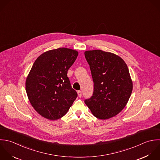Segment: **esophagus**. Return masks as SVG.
Here are the masks:
<instances>
[{
	"instance_id": "34e87169",
	"label": "esophagus",
	"mask_w": 160,
	"mask_h": 160,
	"mask_svg": "<svg viewBox=\"0 0 160 160\" xmlns=\"http://www.w3.org/2000/svg\"><path fill=\"white\" fill-rule=\"evenodd\" d=\"M77 93H78V97H82V91H80V90H79V91H78L77 92Z\"/></svg>"
}]
</instances>
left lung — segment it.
I'll return each instance as SVG.
<instances>
[{"label":"left lung","instance_id":"obj_1","mask_svg":"<svg viewBox=\"0 0 160 160\" xmlns=\"http://www.w3.org/2000/svg\"><path fill=\"white\" fill-rule=\"evenodd\" d=\"M85 57L94 83L93 95L85 103L97 118L113 117L125 108L132 92L128 67L119 56L101 50L86 51Z\"/></svg>","mask_w":160,"mask_h":160}]
</instances>
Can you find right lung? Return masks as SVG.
Instances as JSON below:
<instances>
[{
    "label": "right lung",
    "mask_w": 160,
    "mask_h": 160,
    "mask_svg": "<svg viewBox=\"0 0 160 160\" xmlns=\"http://www.w3.org/2000/svg\"><path fill=\"white\" fill-rule=\"evenodd\" d=\"M78 54L75 50L59 48L44 52L33 63L25 90L32 106L43 117L51 120L62 118L77 98L67 72Z\"/></svg>",
    "instance_id": "add662e5"
}]
</instances>
